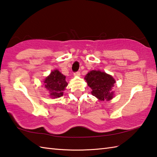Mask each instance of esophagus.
Instances as JSON below:
<instances>
[{"label":"esophagus","mask_w":157,"mask_h":157,"mask_svg":"<svg viewBox=\"0 0 157 157\" xmlns=\"http://www.w3.org/2000/svg\"><path fill=\"white\" fill-rule=\"evenodd\" d=\"M74 75H75V76H79V75H80V72H79V71L75 72L74 73Z\"/></svg>","instance_id":"34e87169"}]
</instances>
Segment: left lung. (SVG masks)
<instances>
[{
    "mask_svg": "<svg viewBox=\"0 0 157 157\" xmlns=\"http://www.w3.org/2000/svg\"><path fill=\"white\" fill-rule=\"evenodd\" d=\"M85 79L92 90V94L100 101H109L113 98L114 92L111 91V88L115 81L111 75L93 70L86 75Z\"/></svg>",
    "mask_w": 157,
    "mask_h": 157,
    "instance_id": "1",
    "label": "left lung"
}]
</instances>
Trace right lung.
Returning <instances> with one entry per match:
<instances>
[{
  "mask_svg": "<svg viewBox=\"0 0 157 157\" xmlns=\"http://www.w3.org/2000/svg\"><path fill=\"white\" fill-rule=\"evenodd\" d=\"M45 87L49 91L51 98H59L63 95V91L67 86L65 81V76L61 74L59 70L56 69L52 71L49 76L45 79L44 82Z\"/></svg>",
  "mask_w": 157,
  "mask_h": 157,
  "instance_id": "add662e5",
  "label": "right lung"
}]
</instances>
